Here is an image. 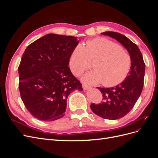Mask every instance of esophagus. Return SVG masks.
<instances>
[{"label":"esophagus","instance_id":"34e87169","mask_svg":"<svg viewBox=\"0 0 158 158\" xmlns=\"http://www.w3.org/2000/svg\"><path fill=\"white\" fill-rule=\"evenodd\" d=\"M82 87H83V88H84V90H87V89H90L91 88H92L91 86H89V85H85V84H82Z\"/></svg>","mask_w":158,"mask_h":158}]
</instances>
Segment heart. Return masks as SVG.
Instances as JSON below:
<instances>
[{"label": "heart", "mask_w": 158, "mask_h": 158, "mask_svg": "<svg viewBox=\"0 0 158 158\" xmlns=\"http://www.w3.org/2000/svg\"><path fill=\"white\" fill-rule=\"evenodd\" d=\"M94 61V70L85 73L82 77L89 84L102 83L107 87L121 84L127 77L131 69L132 58L122 47L104 37H98L75 47L70 59L73 73L79 75L90 68Z\"/></svg>", "instance_id": "1"}]
</instances>
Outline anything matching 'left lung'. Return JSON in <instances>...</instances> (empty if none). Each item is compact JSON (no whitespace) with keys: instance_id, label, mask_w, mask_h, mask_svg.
Listing matches in <instances>:
<instances>
[{"instance_id":"left-lung-1","label":"left lung","mask_w":158,"mask_h":158,"mask_svg":"<svg viewBox=\"0 0 158 158\" xmlns=\"http://www.w3.org/2000/svg\"><path fill=\"white\" fill-rule=\"evenodd\" d=\"M102 34L118 41L132 58L131 69L125 80L115 87H97L103 94V102L90 106L92 111L97 115L115 120L125 116L139 98L144 85L145 64L139 48L125 35L113 31H106Z\"/></svg>"}]
</instances>
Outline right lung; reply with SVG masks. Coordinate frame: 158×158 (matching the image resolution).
Listing matches in <instances>:
<instances>
[{
	"instance_id": "right-lung-1",
	"label": "right lung",
	"mask_w": 158,
	"mask_h": 158,
	"mask_svg": "<svg viewBox=\"0 0 158 158\" xmlns=\"http://www.w3.org/2000/svg\"><path fill=\"white\" fill-rule=\"evenodd\" d=\"M78 42L74 36L50 33L33 42L23 52L18 67L21 99L40 121L63 117L69 94L83 90L69 67Z\"/></svg>"
}]
</instances>
